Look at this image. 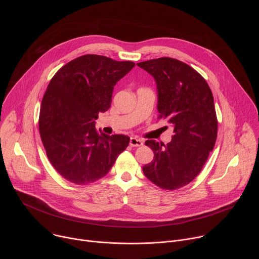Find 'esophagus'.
Returning a JSON list of instances; mask_svg holds the SVG:
<instances>
[{"mask_svg":"<svg viewBox=\"0 0 259 259\" xmlns=\"http://www.w3.org/2000/svg\"><path fill=\"white\" fill-rule=\"evenodd\" d=\"M143 144V140L137 137H131L130 138V145L131 146H141Z\"/></svg>","mask_w":259,"mask_h":259,"instance_id":"esophagus-1","label":"esophagus"}]
</instances>
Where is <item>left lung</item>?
Masks as SVG:
<instances>
[{"label": "left lung", "mask_w": 259, "mask_h": 259, "mask_svg": "<svg viewBox=\"0 0 259 259\" xmlns=\"http://www.w3.org/2000/svg\"><path fill=\"white\" fill-rule=\"evenodd\" d=\"M154 77L158 92V119L173 127L164 144L146 140L154 160L142 167L144 175L163 190L187 186L201 172L217 137V118L211 89L189 64L161 57L137 63Z\"/></svg>", "instance_id": "8db88e82"}]
</instances>
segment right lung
Here are the masks:
<instances>
[{
    "label": "right lung",
    "instance_id": "right-lung-1",
    "mask_svg": "<svg viewBox=\"0 0 259 259\" xmlns=\"http://www.w3.org/2000/svg\"><path fill=\"white\" fill-rule=\"evenodd\" d=\"M87 54L63 65L51 79L41 103L39 129L47 157L68 181L83 186L105 176L130 138L95 128L110 107L114 86L134 67Z\"/></svg>",
    "mask_w": 259,
    "mask_h": 259
}]
</instances>
